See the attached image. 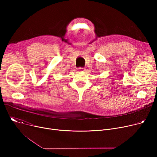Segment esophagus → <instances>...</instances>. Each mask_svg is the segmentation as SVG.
<instances>
[{"mask_svg":"<svg viewBox=\"0 0 157 157\" xmlns=\"http://www.w3.org/2000/svg\"><path fill=\"white\" fill-rule=\"evenodd\" d=\"M83 69H84L83 68H81V67H80V68L78 69V71H83Z\"/></svg>","mask_w":157,"mask_h":157,"instance_id":"34e87169","label":"esophagus"}]
</instances>
